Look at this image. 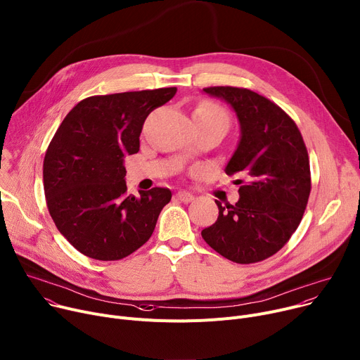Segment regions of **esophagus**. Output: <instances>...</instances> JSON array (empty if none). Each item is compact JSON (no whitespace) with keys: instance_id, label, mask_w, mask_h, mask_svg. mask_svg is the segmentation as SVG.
<instances>
[{"instance_id":"esophagus-1","label":"esophagus","mask_w":360,"mask_h":360,"mask_svg":"<svg viewBox=\"0 0 360 360\" xmlns=\"http://www.w3.org/2000/svg\"><path fill=\"white\" fill-rule=\"evenodd\" d=\"M176 198L183 203H190L191 200H195V196H193L191 193H188V191H179Z\"/></svg>"}]
</instances>
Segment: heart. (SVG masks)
<instances>
[{"mask_svg": "<svg viewBox=\"0 0 360 360\" xmlns=\"http://www.w3.org/2000/svg\"><path fill=\"white\" fill-rule=\"evenodd\" d=\"M193 118H195L200 124L229 125V118H228L225 110L213 102L200 103L195 109V112H193Z\"/></svg>", "mask_w": 360, "mask_h": 360, "instance_id": "obj_1", "label": "heart"}]
</instances>
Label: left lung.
<instances>
[{"instance_id": "8db88e82", "label": "left lung", "mask_w": 360, "mask_h": 360, "mask_svg": "<svg viewBox=\"0 0 360 360\" xmlns=\"http://www.w3.org/2000/svg\"><path fill=\"white\" fill-rule=\"evenodd\" d=\"M205 94L225 101L236 114L240 136L225 172L239 200L216 202V222L202 231L206 243L236 264H254L278 252L298 228L311 181L306 144L295 122L269 99L250 89L213 86Z\"/></svg>"}]
</instances>
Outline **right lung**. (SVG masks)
<instances>
[{
  "mask_svg": "<svg viewBox=\"0 0 360 360\" xmlns=\"http://www.w3.org/2000/svg\"><path fill=\"white\" fill-rule=\"evenodd\" d=\"M177 88L91 96L80 101L54 134L43 162L44 195L59 232L92 259L117 261L154 232L169 188L127 196L125 155L140 150L151 110Z\"/></svg>",
  "mask_w": 360,
  "mask_h": 360,
  "instance_id": "right-lung-1",
  "label": "right lung"
}]
</instances>
